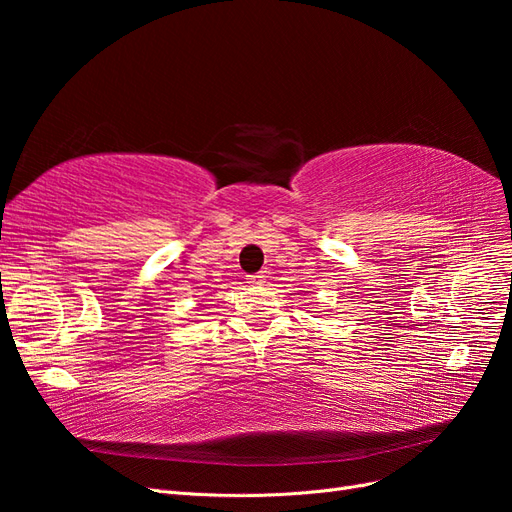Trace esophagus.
Instances as JSON below:
<instances>
[{"instance_id": "1", "label": "esophagus", "mask_w": 512, "mask_h": 512, "mask_svg": "<svg viewBox=\"0 0 512 512\" xmlns=\"http://www.w3.org/2000/svg\"><path fill=\"white\" fill-rule=\"evenodd\" d=\"M265 273H256V275H247V284L258 286V284H265Z\"/></svg>"}]
</instances>
